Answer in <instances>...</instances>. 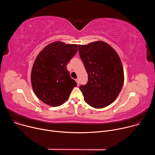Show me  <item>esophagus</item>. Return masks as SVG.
<instances>
[{
	"instance_id": "obj_1",
	"label": "esophagus",
	"mask_w": 155,
	"mask_h": 155,
	"mask_svg": "<svg viewBox=\"0 0 155 155\" xmlns=\"http://www.w3.org/2000/svg\"><path fill=\"white\" fill-rule=\"evenodd\" d=\"M75 81H76V82H77V85L78 86V85H79V80H78V79H76Z\"/></svg>"
}]
</instances>
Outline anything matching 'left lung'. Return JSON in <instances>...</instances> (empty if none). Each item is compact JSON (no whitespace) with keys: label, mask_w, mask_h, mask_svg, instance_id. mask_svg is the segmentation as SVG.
I'll list each match as a JSON object with an SVG mask.
<instances>
[{"label":"left lung","mask_w":155,"mask_h":155,"mask_svg":"<svg viewBox=\"0 0 155 155\" xmlns=\"http://www.w3.org/2000/svg\"><path fill=\"white\" fill-rule=\"evenodd\" d=\"M78 51L88 76L86 84L80 86L84 101L97 108L111 104L118 96L124 80L118 53L100 40L78 45Z\"/></svg>","instance_id":"1"}]
</instances>
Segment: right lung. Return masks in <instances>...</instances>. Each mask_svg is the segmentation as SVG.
<instances>
[{
    "label": "right lung",
    "instance_id": "add662e5",
    "mask_svg": "<svg viewBox=\"0 0 155 155\" xmlns=\"http://www.w3.org/2000/svg\"><path fill=\"white\" fill-rule=\"evenodd\" d=\"M77 50V44L57 41L48 44L37 55L31 80L35 94L43 102L58 107L68 100L77 83L71 78L67 64Z\"/></svg>",
    "mask_w": 155,
    "mask_h": 155
}]
</instances>
